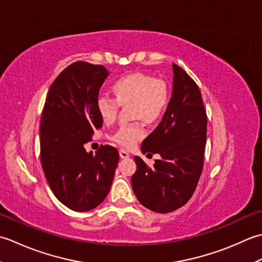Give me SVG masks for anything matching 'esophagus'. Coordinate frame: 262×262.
I'll return each instance as SVG.
<instances>
[{
    "label": "esophagus",
    "mask_w": 262,
    "mask_h": 262,
    "mask_svg": "<svg viewBox=\"0 0 262 262\" xmlns=\"http://www.w3.org/2000/svg\"><path fill=\"white\" fill-rule=\"evenodd\" d=\"M120 157L121 158H127V157H130V154L127 152L126 150H124V149H120Z\"/></svg>",
    "instance_id": "34e87169"
}]
</instances>
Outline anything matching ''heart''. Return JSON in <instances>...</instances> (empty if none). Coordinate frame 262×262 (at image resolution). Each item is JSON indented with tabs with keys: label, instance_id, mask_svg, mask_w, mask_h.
Returning a JSON list of instances; mask_svg holds the SVG:
<instances>
[{
	"label": "heart",
	"instance_id": "heart-1",
	"mask_svg": "<svg viewBox=\"0 0 262 262\" xmlns=\"http://www.w3.org/2000/svg\"><path fill=\"white\" fill-rule=\"evenodd\" d=\"M113 98L98 97L96 110L104 123L111 124L116 120L120 106H129L133 123H124L112 133L110 139L124 148H131L146 135V124L152 125L162 119L169 101V88L162 79L150 74L135 72L120 77L111 84Z\"/></svg>",
	"mask_w": 262,
	"mask_h": 262
}]
</instances>
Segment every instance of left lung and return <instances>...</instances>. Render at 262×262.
Returning a JSON list of instances; mask_svg holds the SVG:
<instances>
[{
  "label": "left lung",
  "instance_id": "1",
  "mask_svg": "<svg viewBox=\"0 0 262 262\" xmlns=\"http://www.w3.org/2000/svg\"><path fill=\"white\" fill-rule=\"evenodd\" d=\"M173 93L158 126L141 145L143 154H159L148 166L135 157L132 189L139 202L159 213L184 206L195 191L204 168L207 113L198 84L173 63Z\"/></svg>",
  "mask_w": 262,
  "mask_h": 262
}]
</instances>
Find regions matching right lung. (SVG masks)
Segmentation results:
<instances>
[{"instance_id": "1", "label": "right lung", "mask_w": 262, "mask_h": 262, "mask_svg": "<svg viewBox=\"0 0 262 262\" xmlns=\"http://www.w3.org/2000/svg\"><path fill=\"white\" fill-rule=\"evenodd\" d=\"M108 72L103 66L77 61L53 81L40 119V163L53 193L74 211H88L108 194L119 162L116 148L92 141L103 120L96 110L99 88Z\"/></svg>"}]
</instances>
